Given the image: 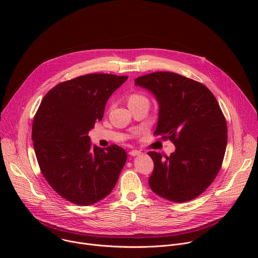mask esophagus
<instances>
[{
	"mask_svg": "<svg viewBox=\"0 0 258 258\" xmlns=\"http://www.w3.org/2000/svg\"><path fill=\"white\" fill-rule=\"evenodd\" d=\"M131 156H137V155H139V154H141V152L140 151H138V150H132V151H130V153H128Z\"/></svg>",
	"mask_w": 258,
	"mask_h": 258,
	"instance_id": "esophagus-1",
	"label": "esophagus"
}]
</instances>
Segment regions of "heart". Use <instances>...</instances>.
Returning a JSON list of instances; mask_svg holds the SVG:
<instances>
[{
	"label": "heart",
	"instance_id": "heart-1",
	"mask_svg": "<svg viewBox=\"0 0 258 258\" xmlns=\"http://www.w3.org/2000/svg\"><path fill=\"white\" fill-rule=\"evenodd\" d=\"M127 102H128V106H134L139 104H149V99L142 93H133L128 96Z\"/></svg>",
	"mask_w": 258,
	"mask_h": 258
}]
</instances>
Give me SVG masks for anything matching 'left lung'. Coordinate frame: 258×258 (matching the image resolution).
Here are the masks:
<instances>
[{
  "mask_svg": "<svg viewBox=\"0 0 258 258\" xmlns=\"http://www.w3.org/2000/svg\"><path fill=\"white\" fill-rule=\"evenodd\" d=\"M159 103L154 136L175 146L170 156L150 151L154 162L151 190L172 202L201 195L222 168L228 142L226 117L214 95L203 84L174 72L157 71L137 78Z\"/></svg>",
  "mask_w": 258,
  "mask_h": 258,
  "instance_id": "obj_1",
  "label": "left lung"
}]
</instances>
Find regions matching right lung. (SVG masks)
<instances>
[{
  "instance_id": "1",
  "label": "right lung",
  "mask_w": 258,
  "mask_h": 258,
  "mask_svg": "<svg viewBox=\"0 0 258 258\" xmlns=\"http://www.w3.org/2000/svg\"><path fill=\"white\" fill-rule=\"evenodd\" d=\"M127 78L90 73L62 82L46 94L33 117L31 138L40 169L52 189L71 203L94 204L116 185L126 152L117 145L92 148L89 131Z\"/></svg>"
}]
</instances>
